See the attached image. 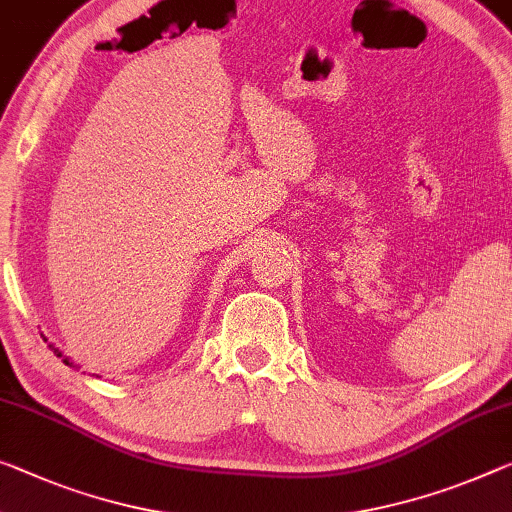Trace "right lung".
Segmentation results:
<instances>
[{
	"label": "right lung",
	"mask_w": 512,
	"mask_h": 512,
	"mask_svg": "<svg viewBox=\"0 0 512 512\" xmlns=\"http://www.w3.org/2000/svg\"><path fill=\"white\" fill-rule=\"evenodd\" d=\"M50 348H52V345H50ZM52 350H54V355H57V357H61V361H64V364H66V366H73V361H70V359H68V357H64V355H61V352H59L57 348H52Z\"/></svg>",
	"instance_id": "add662e5"
}]
</instances>
